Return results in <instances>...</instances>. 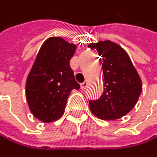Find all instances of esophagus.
Instances as JSON below:
<instances>
[{
	"instance_id": "1",
	"label": "esophagus",
	"mask_w": 157,
	"mask_h": 157,
	"mask_svg": "<svg viewBox=\"0 0 157 157\" xmlns=\"http://www.w3.org/2000/svg\"><path fill=\"white\" fill-rule=\"evenodd\" d=\"M87 85H88V82H87V81H84L82 83H81V88L84 90V89H86Z\"/></svg>"
}]
</instances>
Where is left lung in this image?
<instances>
[{"label":"left lung","mask_w":157,"mask_h":157,"mask_svg":"<svg viewBox=\"0 0 157 157\" xmlns=\"http://www.w3.org/2000/svg\"><path fill=\"white\" fill-rule=\"evenodd\" d=\"M102 57L104 92L97 100L89 101L92 113L103 120H115L134 108L142 92V81L129 55L109 40L92 43Z\"/></svg>","instance_id":"left-lung-1"}]
</instances>
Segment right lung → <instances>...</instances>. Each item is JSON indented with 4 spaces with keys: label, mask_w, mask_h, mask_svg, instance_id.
<instances>
[{
    "label": "right lung",
    "mask_w": 157,
    "mask_h": 157,
    "mask_svg": "<svg viewBox=\"0 0 157 157\" xmlns=\"http://www.w3.org/2000/svg\"><path fill=\"white\" fill-rule=\"evenodd\" d=\"M75 50V44L61 37L48 38L27 76L25 95L29 108L44 123L63 116L71 91L80 88L69 63Z\"/></svg>",
    "instance_id": "1"
}]
</instances>
